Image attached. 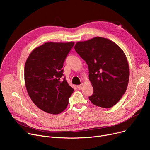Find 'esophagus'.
Listing matches in <instances>:
<instances>
[{"mask_svg":"<svg viewBox=\"0 0 150 150\" xmlns=\"http://www.w3.org/2000/svg\"><path fill=\"white\" fill-rule=\"evenodd\" d=\"M83 84H80V85L77 86L78 89H80V90H81V89H83Z\"/></svg>","mask_w":150,"mask_h":150,"instance_id":"esophagus-1","label":"esophagus"}]
</instances>
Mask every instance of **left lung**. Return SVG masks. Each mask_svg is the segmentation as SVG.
<instances>
[{"mask_svg":"<svg viewBox=\"0 0 150 150\" xmlns=\"http://www.w3.org/2000/svg\"><path fill=\"white\" fill-rule=\"evenodd\" d=\"M75 50L87 63L93 93L89 99L97 106L109 108L117 104L127 89L129 69L120 47L103 37L76 43Z\"/></svg>","mask_w":150,"mask_h":150,"instance_id":"1","label":"left lung"}]
</instances>
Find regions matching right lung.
<instances>
[{
	"mask_svg": "<svg viewBox=\"0 0 150 150\" xmlns=\"http://www.w3.org/2000/svg\"><path fill=\"white\" fill-rule=\"evenodd\" d=\"M74 45L69 42H45L28 56L24 78L28 96L45 112L58 114L67 108L74 89L64 78L63 63Z\"/></svg>",
	"mask_w": 150,
	"mask_h": 150,
	"instance_id": "1",
	"label": "right lung"
}]
</instances>
